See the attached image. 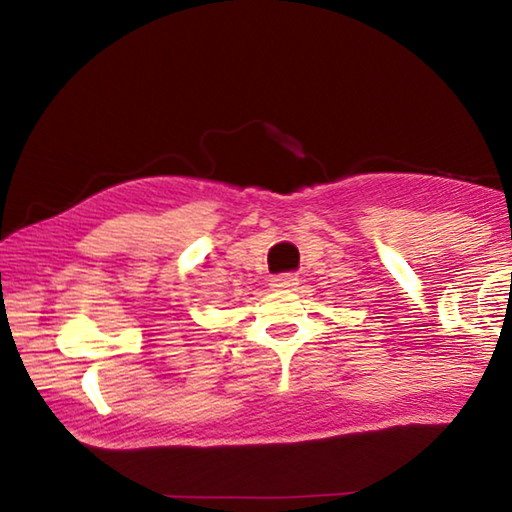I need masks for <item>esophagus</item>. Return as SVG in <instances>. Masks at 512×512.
Returning <instances> with one entry per match:
<instances>
[{
	"mask_svg": "<svg viewBox=\"0 0 512 512\" xmlns=\"http://www.w3.org/2000/svg\"><path fill=\"white\" fill-rule=\"evenodd\" d=\"M271 287L275 291H289V289H296L298 287V277L293 275H280V277H273Z\"/></svg>",
	"mask_w": 512,
	"mask_h": 512,
	"instance_id": "obj_1",
	"label": "esophagus"
}]
</instances>
